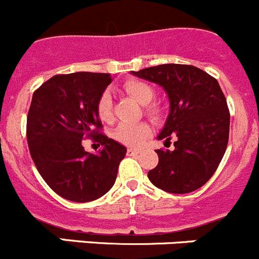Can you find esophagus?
Masks as SVG:
<instances>
[{"instance_id": "34e87169", "label": "esophagus", "mask_w": 259, "mask_h": 259, "mask_svg": "<svg viewBox=\"0 0 259 259\" xmlns=\"http://www.w3.org/2000/svg\"><path fill=\"white\" fill-rule=\"evenodd\" d=\"M139 150H135V149H131V147H130V149L127 150V155L128 156H134V155H137L139 154Z\"/></svg>"}]
</instances>
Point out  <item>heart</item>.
<instances>
[{
  "mask_svg": "<svg viewBox=\"0 0 259 259\" xmlns=\"http://www.w3.org/2000/svg\"><path fill=\"white\" fill-rule=\"evenodd\" d=\"M123 89L127 94L146 105L145 110L152 119H159L161 115V109L157 104H154L152 99L155 98V90L150 83L142 80L125 81ZM98 114L104 122H110L113 119V100L109 91H104L98 102ZM151 134V127L147 123H122L115 130L114 137L118 142L130 147H137L147 139Z\"/></svg>",
  "mask_w": 259,
  "mask_h": 259,
  "instance_id": "obj_1",
  "label": "heart"
}]
</instances>
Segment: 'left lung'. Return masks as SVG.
<instances>
[{"mask_svg": "<svg viewBox=\"0 0 259 259\" xmlns=\"http://www.w3.org/2000/svg\"><path fill=\"white\" fill-rule=\"evenodd\" d=\"M132 75L157 83L168 94L170 109L157 140L174 150H156L159 162L147 173L150 182L169 193L201 188L218 169L226 151L230 113L218 80L191 65L166 63Z\"/></svg>", "mask_w": 259, "mask_h": 259, "instance_id": "8db88e82", "label": "left lung"}]
</instances>
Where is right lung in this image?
<instances>
[{
	"label": "right lung",
	"instance_id": "1",
	"mask_svg": "<svg viewBox=\"0 0 259 259\" xmlns=\"http://www.w3.org/2000/svg\"><path fill=\"white\" fill-rule=\"evenodd\" d=\"M113 78L109 73L56 75L33 94L26 120L31 159L41 178L57 194L73 202L104 196L114 184L125 149L104 134L98 102ZM90 137L103 147L84 151Z\"/></svg>",
	"mask_w": 259,
	"mask_h": 259
}]
</instances>
